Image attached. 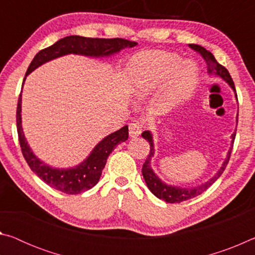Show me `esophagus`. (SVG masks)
<instances>
[{"label": "esophagus", "instance_id": "esophagus-1", "mask_svg": "<svg viewBox=\"0 0 255 255\" xmlns=\"http://www.w3.org/2000/svg\"><path fill=\"white\" fill-rule=\"evenodd\" d=\"M141 128H143V126H141V124L139 122H137V120L132 122L129 125V136L131 138L138 137L141 133Z\"/></svg>", "mask_w": 255, "mask_h": 255}]
</instances>
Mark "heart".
<instances>
[{"instance_id": "heart-1", "label": "heart", "mask_w": 255, "mask_h": 255, "mask_svg": "<svg viewBox=\"0 0 255 255\" xmlns=\"http://www.w3.org/2000/svg\"><path fill=\"white\" fill-rule=\"evenodd\" d=\"M132 93L145 98L173 77L169 101L179 103L193 92L198 70L191 62H183L180 56L166 51H146L133 57L130 65Z\"/></svg>"}]
</instances>
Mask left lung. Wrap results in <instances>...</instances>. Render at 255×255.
Instances as JSON below:
<instances>
[{"label": "left lung", "instance_id": "1", "mask_svg": "<svg viewBox=\"0 0 255 255\" xmlns=\"http://www.w3.org/2000/svg\"><path fill=\"white\" fill-rule=\"evenodd\" d=\"M190 48H192L193 50H196L199 53L204 59L206 60L207 64V73L211 76H218L221 77L222 80H224L226 83L231 86L233 91L235 93V98L237 100V94H236V90H235V85L234 82L232 80V76L230 75V72H228L225 67L221 65L216 58L214 57V55L210 53L209 50H207L204 47H201L199 45H189ZM237 122V118H236ZM235 135H236V130L232 133V140H231V148L228 149L227 155L225 161L223 162L221 169H219L217 172H216L215 175L213 178H210L208 181H206L205 183L197 185V187H181V185H174V184H167L166 182H164L163 180L158 178V175L155 173L152 169V165H150V162H152V158L154 157V140H153V135L149 130H145L141 136L145 138L146 140H148L149 146H150V152L149 155L146 158V161L143 165V169H141V173H143L144 180L146 184H147V188L150 190V192L153 193L155 197H157L158 199H162L165 202H170V204H176V202H182L185 200L191 199V198H195L197 196H199L200 193L206 191L211 184H213L216 180H217L219 176L223 174L224 170L227 165L228 161H230V156H231V152L233 148V144H234V139H235Z\"/></svg>", "mask_w": 255, "mask_h": 255}]
</instances>
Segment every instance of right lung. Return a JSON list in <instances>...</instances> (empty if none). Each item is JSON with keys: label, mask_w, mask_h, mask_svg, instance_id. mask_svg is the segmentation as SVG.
Listing matches in <instances>:
<instances>
[{"label": "right lung", "mask_w": 255, "mask_h": 255, "mask_svg": "<svg viewBox=\"0 0 255 255\" xmlns=\"http://www.w3.org/2000/svg\"><path fill=\"white\" fill-rule=\"evenodd\" d=\"M136 45L137 42L135 41L122 39V38L103 39V38H86L81 36H67L62 38L54 45L40 50L34 56L25 73L22 86L30 73H32L42 64L62 57V56L73 54L93 58L110 57L112 55L120 53L125 48H132ZM21 96H22V91L20 93L18 108H16V129H18L19 141L23 157L33 173H36L49 187L67 195H77L93 188L99 182L110 153L118 144L128 139V126H124L119 130L106 136L94 146L89 156L77 165L67 167V169L53 167L34 155L33 150L25 139L22 129V118H21V110H22L21 109L22 107Z\"/></svg>", "instance_id": "1"}]
</instances>
